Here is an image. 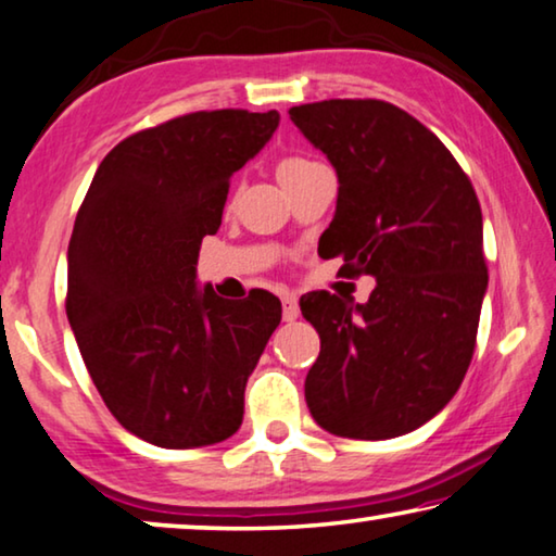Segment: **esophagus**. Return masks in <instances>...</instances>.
<instances>
[{
  "label": "esophagus",
  "instance_id": "esophagus-1",
  "mask_svg": "<svg viewBox=\"0 0 556 556\" xmlns=\"http://www.w3.org/2000/svg\"><path fill=\"white\" fill-rule=\"evenodd\" d=\"M280 301H283V320L293 323L298 315H301V307H298V298L293 293H283V295H280Z\"/></svg>",
  "mask_w": 556,
  "mask_h": 556
}]
</instances>
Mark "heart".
<instances>
[{"label": "heart", "mask_w": 556, "mask_h": 556, "mask_svg": "<svg viewBox=\"0 0 556 556\" xmlns=\"http://www.w3.org/2000/svg\"><path fill=\"white\" fill-rule=\"evenodd\" d=\"M311 166H315V161H311V159H303V156H288V159L280 161L278 168H276L278 181H280V178H286V176L301 174V170L311 168Z\"/></svg>", "instance_id": "obj_1"}]
</instances>
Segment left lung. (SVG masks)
Instances as JSON below:
<instances>
[{
  "label": "left lung",
  "instance_id": "obj_1",
  "mask_svg": "<svg viewBox=\"0 0 556 556\" xmlns=\"http://www.w3.org/2000/svg\"><path fill=\"white\" fill-rule=\"evenodd\" d=\"M338 174L320 243L348 278L372 276L367 303L315 290L303 318L320 336L305 400L338 438L388 440L445 407L472 361L486 290L482 208L438 136L380 99L288 111Z\"/></svg>",
  "mask_w": 556,
  "mask_h": 556
}]
</instances>
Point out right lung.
<instances>
[{"instance_id":"right-lung-1","label":"right lung","mask_w":556,"mask_h":556,"mask_svg":"<svg viewBox=\"0 0 556 556\" xmlns=\"http://www.w3.org/2000/svg\"><path fill=\"white\" fill-rule=\"evenodd\" d=\"M278 122L218 109L136 131L106 153L76 213L66 318L109 413L156 447L213 445L243 422L280 301L268 290L224 301L195 286V263L230 176Z\"/></svg>"}]
</instances>
